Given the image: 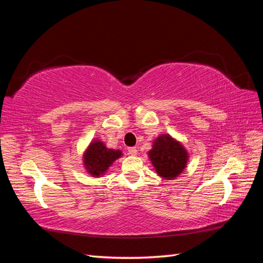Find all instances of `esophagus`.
Returning a JSON list of instances; mask_svg holds the SVG:
<instances>
[{"instance_id": "esophagus-1", "label": "esophagus", "mask_w": 263, "mask_h": 263, "mask_svg": "<svg viewBox=\"0 0 263 263\" xmlns=\"http://www.w3.org/2000/svg\"><path fill=\"white\" fill-rule=\"evenodd\" d=\"M127 152H128V154H130L131 156H136V155L138 154V150H137V148H135V147L128 148Z\"/></svg>"}]
</instances>
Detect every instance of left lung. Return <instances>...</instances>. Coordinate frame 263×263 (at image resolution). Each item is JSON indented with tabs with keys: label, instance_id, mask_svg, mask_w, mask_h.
<instances>
[{
	"label": "left lung",
	"instance_id": "1",
	"mask_svg": "<svg viewBox=\"0 0 263 263\" xmlns=\"http://www.w3.org/2000/svg\"><path fill=\"white\" fill-rule=\"evenodd\" d=\"M148 156L157 174L166 180H174L180 175L186 167L189 159L186 149L170 135L156 138Z\"/></svg>",
	"mask_w": 263,
	"mask_h": 263
}]
</instances>
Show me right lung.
Masks as SVG:
<instances>
[{
	"mask_svg": "<svg viewBox=\"0 0 263 263\" xmlns=\"http://www.w3.org/2000/svg\"><path fill=\"white\" fill-rule=\"evenodd\" d=\"M122 156L121 150L108 149L100 140H93L83 154V165L93 177L104 175L108 167Z\"/></svg>",
	"mask_w": 263,
	"mask_h": 263,
	"instance_id": "1",
	"label": "right lung"
}]
</instances>
